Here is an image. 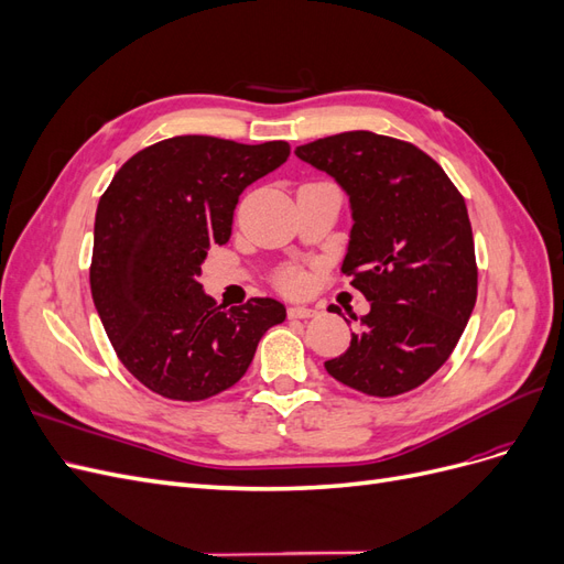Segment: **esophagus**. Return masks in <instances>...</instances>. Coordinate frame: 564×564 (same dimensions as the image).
Masks as SVG:
<instances>
[{
    "mask_svg": "<svg viewBox=\"0 0 564 564\" xmlns=\"http://www.w3.org/2000/svg\"><path fill=\"white\" fill-rule=\"evenodd\" d=\"M317 311L315 308H308V305H292V308H289V317H294V319H305V317H313Z\"/></svg>",
    "mask_w": 564,
    "mask_h": 564,
    "instance_id": "1",
    "label": "esophagus"
}]
</instances>
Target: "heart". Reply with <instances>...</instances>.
<instances>
[{"label":"heart","mask_w":564,"mask_h":564,"mask_svg":"<svg viewBox=\"0 0 564 564\" xmlns=\"http://www.w3.org/2000/svg\"><path fill=\"white\" fill-rule=\"evenodd\" d=\"M278 284L282 289H289V292H296V289H301L305 284V275L303 270L299 265H289L284 268L280 275H278Z\"/></svg>","instance_id":"1"}]
</instances>
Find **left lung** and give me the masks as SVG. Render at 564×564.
<instances>
[{"label":"left lung","mask_w":564,"mask_h":564,"mask_svg":"<svg viewBox=\"0 0 564 564\" xmlns=\"http://www.w3.org/2000/svg\"><path fill=\"white\" fill-rule=\"evenodd\" d=\"M296 158L327 172L350 197L352 230L340 270L371 303L362 332L324 369L373 398L419 388L449 360L475 308L464 197L433 158L390 135L336 133L299 145Z\"/></svg>","instance_id":"8db88e82"}]
</instances>
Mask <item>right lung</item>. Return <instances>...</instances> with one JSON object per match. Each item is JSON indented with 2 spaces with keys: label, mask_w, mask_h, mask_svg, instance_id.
I'll use <instances>...</instances> for the list:
<instances>
[{
  "label": "right lung",
  "mask_w": 564,
  "mask_h": 564,
  "mask_svg": "<svg viewBox=\"0 0 564 564\" xmlns=\"http://www.w3.org/2000/svg\"><path fill=\"white\" fill-rule=\"evenodd\" d=\"M289 143L245 145L174 135L122 164L96 209L91 296L122 365L169 400L197 402L235 386L261 336L286 317L275 299L226 311L199 284L226 245L242 191L275 172Z\"/></svg>",
  "instance_id": "1"
}]
</instances>
